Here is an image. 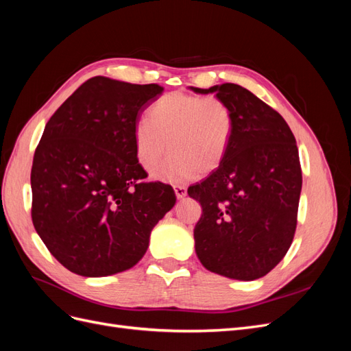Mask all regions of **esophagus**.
Listing matches in <instances>:
<instances>
[{
  "label": "esophagus",
  "instance_id": "esophagus-1",
  "mask_svg": "<svg viewBox=\"0 0 351 351\" xmlns=\"http://www.w3.org/2000/svg\"><path fill=\"white\" fill-rule=\"evenodd\" d=\"M174 192H176V196L178 199H182V197H184L187 195V189L184 186H176L174 187Z\"/></svg>",
  "mask_w": 351,
  "mask_h": 351
}]
</instances>
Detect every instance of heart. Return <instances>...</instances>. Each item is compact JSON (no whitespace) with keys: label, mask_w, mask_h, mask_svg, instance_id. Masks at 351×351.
<instances>
[{"label":"heart","mask_w":351,"mask_h":351,"mask_svg":"<svg viewBox=\"0 0 351 351\" xmlns=\"http://www.w3.org/2000/svg\"><path fill=\"white\" fill-rule=\"evenodd\" d=\"M234 136V115L230 105L218 98L173 92L159 98L149 110V120L134 124L133 142L137 162L146 171L158 169L156 177L182 183L208 176L222 165Z\"/></svg>","instance_id":"heart-1"}]
</instances>
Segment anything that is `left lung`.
<instances>
[{"label": "left lung", "mask_w": 351, "mask_h": 351, "mask_svg": "<svg viewBox=\"0 0 351 351\" xmlns=\"http://www.w3.org/2000/svg\"><path fill=\"white\" fill-rule=\"evenodd\" d=\"M190 89L215 93L234 115L226 161L187 189L202 206L196 254L210 272L258 280L281 262L295 232L302 168L294 134L277 111L240 84Z\"/></svg>", "instance_id": "1"}]
</instances>
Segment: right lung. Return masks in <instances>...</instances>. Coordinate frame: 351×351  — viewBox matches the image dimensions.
<instances>
[{
    "mask_svg": "<svg viewBox=\"0 0 351 351\" xmlns=\"http://www.w3.org/2000/svg\"><path fill=\"white\" fill-rule=\"evenodd\" d=\"M159 84L97 76L51 117L30 173L32 221L62 267L82 277L130 269L176 204L169 184L143 180L133 129Z\"/></svg>",
    "mask_w": 351,
    "mask_h": 351,
    "instance_id": "1",
    "label": "right lung"
}]
</instances>
